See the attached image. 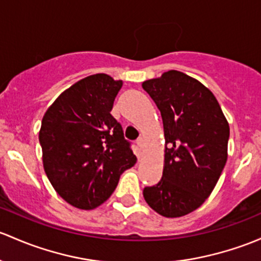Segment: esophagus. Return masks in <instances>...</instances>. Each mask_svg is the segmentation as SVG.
Masks as SVG:
<instances>
[{
  "label": "esophagus",
  "mask_w": 261,
  "mask_h": 261,
  "mask_svg": "<svg viewBox=\"0 0 261 261\" xmlns=\"http://www.w3.org/2000/svg\"><path fill=\"white\" fill-rule=\"evenodd\" d=\"M136 144H138V146L140 147V150H142L144 149V145H145V142H144V139L142 138H140L138 141H136Z\"/></svg>",
  "instance_id": "1"
}]
</instances>
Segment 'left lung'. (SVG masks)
Instances as JSON below:
<instances>
[{"instance_id":"8db88e82","label":"left lung","mask_w":261,"mask_h":261,"mask_svg":"<svg viewBox=\"0 0 261 261\" xmlns=\"http://www.w3.org/2000/svg\"><path fill=\"white\" fill-rule=\"evenodd\" d=\"M163 117V177L144 199L165 218L193 213L210 196L227 160L230 127L218 100L196 79L170 70L142 82Z\"/></svg>"}]
</instances>
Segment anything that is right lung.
<instances>
[{
	"mask_svg": "<svg viewBox=\"0 0 261 261\" xmlns=\"http://www.w3.org/2000/svg\"><path fill=\"white\" fill-rule=\"evenodd\" d=\"M121 80L87 76L65 90L41 122L42 164L55 191L81 210L100 206L120 175L136 164L122 127L110 112Z\"/></svg>",
	"mask_w": 261,
	"mask_h": 261,
	"instance_id": "1",
	"label": "right lung"
}]
</instances>
